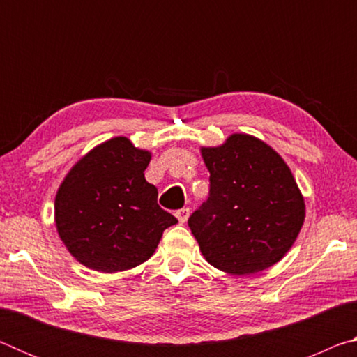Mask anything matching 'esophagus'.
I'll list each match as a JSON object with an SVG mask.
<instances>
[{
  "mask_svg": "<svg viewBox=\"0 0 357 357\" xmlns=\"http://www.w3.org/2000/svg\"><path fill=\"white\" fill-rule=\"evenodd\" d=\"M189 215H190V209L189 208H183V209L176 211V217H178L179 223H185L187 219H189Z\"/></svg>",
  "mask_w": 357,
  "mask_h": 357,
  "instance_id": "1",
  "label": "esophagus"
}]
</instances>
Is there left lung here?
<instances>
[{"label":"left lung","instance_id":"8db88e82","mask_svg":"<svg viewBox=\"0 0 357 357\" xmlns=\"http://www.w3.org/2000/svg\"><path fill=\"white\" fill-rule=\"evenodd\" d=\"M209 197L189 217L203 257L234 275L275 264L298 238L304 198L288 165L273 148L234 134L219 148L202 149Z\"/></svg>","mask_w":357,"mask_h":357}]
</instances>
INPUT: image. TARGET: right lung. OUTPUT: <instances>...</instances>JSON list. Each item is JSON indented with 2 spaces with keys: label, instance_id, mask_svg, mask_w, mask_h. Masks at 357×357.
<instances>
[{
  "label": "right lung",
  "instance_id": "1",
  "mask_svg": "<svg viewBox=\"0 0 357 357\" xmlns=\"http://www.w3.org/2000/svg\"><path fill=\"white\" fill-rule=\"evenodd\" d=\"M149 160L148 151L116 137L84 155L63 181L56 228L82 264L102 273L135 268L153 255L165 228L178 223L144 179Z\"/></svg>",
  "mask_w": 357,
  "mask_h": 357
}]
</instances>
